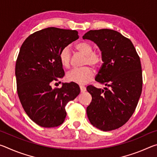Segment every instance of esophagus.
Wrapping results in <instances>:
<instances>
[{"instance_id":"esophagus-1","label":"esophagus","mask_w":157,"mask_h":157,"mask_svg":"<svg viewBox=\"0 0 157 157\" xmlns=\"http://www.w3.org/2000/svg\"><path fill=\"white\" fill-rule=\"evenodd\" d=\"M79 88H80V91H81L82 93H83V92L86 91V87L84 86H79Z\"/></svg>"}]
</instances>
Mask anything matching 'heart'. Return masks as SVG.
<instances>
[{"mask_svg": "<svg viewBox=\"0 0 157 157\" xmlns=\"http://www.w3.org/2000/svg\"><path fill=\"white\" fill-rule=\"evenodd\" d=\"M76 48L86 57L84 60L85 65H91L95 67L102 62V55L100 52L93 51V46L89 42H79L76 44ZM59 59L63 67L68 68L70 66L71 59L70 48L66 46L61 50ZM94 77V71L89 66L82 68H73L66 73V79L68 81L79 84H87L92 80Z\"/></svg>", "mask_w": 157, "mask_h": 157, "instance_id": "obj_1", "label": "heart"}]
</instances>
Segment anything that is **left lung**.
Masks as SVG:
<instances>
[{
    "label": "left lung",
    "instance_id": "obj_1",
    "mask_svg": "<svg viewBox=\"0 0 157 157\" xmlns=\"http://www.w3.org/2000/svg\"><path fill=\"white\" fill-rule=\"evenodd\" d=\"M82 38L94 41L100 50L103 63L95 79L106 86L86 87L92 96L87 116L102 131L118 129L132 116L141 94L139 56L132 41L115 30H90Z\"/></svg>",
    "mask_w": 157,
    "mask_h": 157
}]
</instances>
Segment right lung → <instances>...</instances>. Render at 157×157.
Wrapping results in <instances>:
<instances>
[{"label": "right lung", "mask_w": 157, "mask_h": 157, "mask_svg": "<svg viewBox=\"0 0 157 157\" xmlns=\"http://www.w3.org/2000/svg\"><path fill=\"white\" fill-rule=\"evenodd\" d=\"M79 38L76 30L48 28L29 36L21 46L15 67L17 93L25 113L43 127H55L65 121V107L78 96V84L52 82L64 76L59 59L63 48Z\"/></svg>", "instance_id": "right-lung-1"}]
</instances>
